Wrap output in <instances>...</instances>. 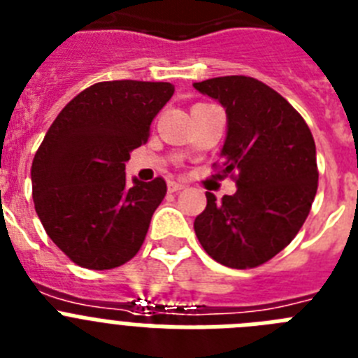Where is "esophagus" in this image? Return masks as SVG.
<instances>
[{
	"mask_svg": "<svg viewBox=\"0 0 358 358\" xmlns=\"http://www.w3.org/2000/svg\"><path fill=\"white\" fill-rule=\"evenodd\" d=\"M183 187H185V185H183V183H180V182H169V183H167V189H169V192H178V191H182Z\"/></svg>",
	"mask_w": 358,
	"mask_h": 358,
	"instance_id": "obj_1",
	"label": "esophagus"
}]
</instances>
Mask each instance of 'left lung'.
<instances>
[{
    "label": "left lung",
    "instance_id": "1",
    "mask_svg": "<svg viewBox=\"0 0 358 358\" xmlns=\"http://www.w3.org/2000/svg\"><path fill=\"white\" fill-rule=\"evenodd\" d=\"M225 108L223 173H236L232 196L207 192L194 232L214 261L254 268L290 243L317 192L315 142L287 99L261 80L227 76L194 83Z\"/></svg>",
    "mask_w": 358,
    "mask_h": 358
}]
</instances>
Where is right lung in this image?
Wrapping results in <instances>:
<instances>
[{
	"label": "right lung",
	"instance_id": "right-lung-1",
	"mask_svg": "<svg viewBox=\"0 0 358 358\" xmlns=\"http://www.w3.org/2000/svg\"><path fill=\"white\" fill-rule=\"evenodd\" d=\"M175 93L169 83L108 80L71 99L32 162V198L46 234L73 263L124 265L141 250L166 182H127L126 162Z\"/></svg>",
	"mask_w": 358,
	"mask_h": 358
}]
</instances>
